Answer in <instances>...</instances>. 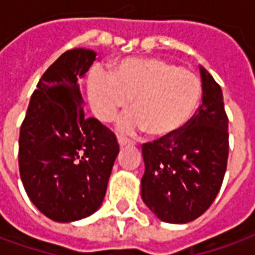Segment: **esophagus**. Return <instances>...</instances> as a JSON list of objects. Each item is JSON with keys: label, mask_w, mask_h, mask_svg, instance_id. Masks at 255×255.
I'll return each mask as SVG.
<instances>
[{"label": "esophagus", "mask_w": 255, "mask_h": 255, "mask_svg": "<svg viewBox=\"0 0 255 255\" xmlns=\"http://www.w3.org/2000/svg\"><path fill=\"white\" fill-rule=\"evenodd\" d=\"M117 142L120 146H126V144H132L133 142L131 139L126 138V136H123V135H117Z\"/></svg>", "instance_id": "obj_1"}]
</instances>
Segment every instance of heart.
<instances>
[{"label":"heart","mask_w":255,"mask_h":255,"mask_svg":"<svg viewBox=\"0 0 255 255\" xmlns=\"http://www.w3.org/2000/svg\"><path fill=\"white\" fill-rule=\"evenodd\" d=\"M90 100L102 122H113L132 101L133 113L120 129H146L153 138H169L186 127L202 95L197 75L161 58H127L111 73L94 68L89 76Z\"/></svg>","instance_id":"obj_1"}]
</instances>
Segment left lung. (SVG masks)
Instances as JSON below:
<instances>
[{"mask_svg":"<svg viewBox=\"0 0 255 255\" xmlns=\"http://www.w3.org/2000/svg\"><path fill=\"white\" fill-rule=\"evenodd\" d=\"M202 105L186 127L169 138L142 144L140 195L162 221L184 224L202 216L217 197L230 151L223 91L199 67Z\"/></svg>","mask_w":255,"mask_h":255,"instance_id":"1","label":"left lung"}]
</instances>
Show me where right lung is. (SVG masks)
Wrapping results in <instances>:
<instances>
[{"mask_svg": "<svg viewBox=\"0 0 255 255\" xmlns=\"http://www.w3.org/2000/svg\"><path fill=\"white\" fill-rule=\"evenodd\" d=\"M72 49L47 68L32 93L19 136V171L31 202L49 219L69 223L104 201L119 154L116 135L84 116L78 79L95 60Z\"/></svg>", "mask_w": 255, "mask_h": 255, "instance_id": "1", "label": "right lung"}]
</instances>
